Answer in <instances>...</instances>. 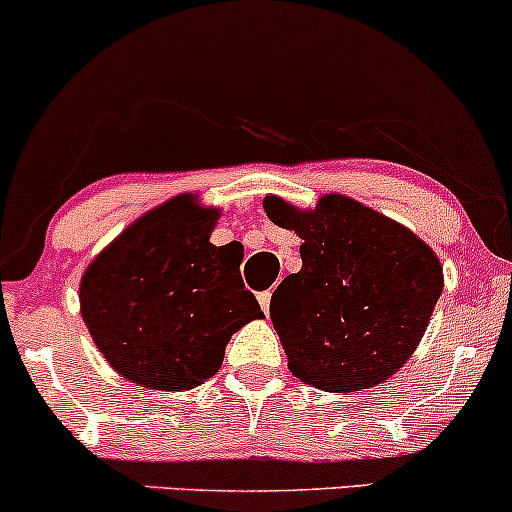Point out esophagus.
<instances>
[{"mask_svg": "<svg viewBox=\"0 0 512 512\" xmlns=\"http://www.w3.org/2000/svg\"><path fill=\"white\" fill-rule=\"evenodd\" d=\"M257 301H260L264 315H269V303H272V293H269V291L260 293V296H257Z\"/></svg>", "mask_w": 512, "mask_h": 512, "instance_id": "1", "label": "esophagus"}]
</instances>
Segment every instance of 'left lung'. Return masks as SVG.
<instances>
[{
  "instance_id": "left-lung-1",
  "label": "left lung",
  "mask_w": 512,
  "mask_h": 512,
  "mask_svg": "<svg viewBox=\"0 0 512 512\" xmlns=\"http://www.w3.org/2000/svg\"><path fill=\"white\" fill-rule=\"evenodd\" d=\"M269 221L303 240L301 272L276 291L272 313L289 370L325 392H358L397 373L424 337L443 293V267L426 240L390 216L330 192L313 209L267 195Z\"/></svg>"
}]
</instances>
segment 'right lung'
Instances as JSON below:
<instances>
[{"label":"right lung","instance_id":"add662e5","mask_svg":"<svg viewBox=\"0 0 512 512\" xmlns=\"http://www.w3.org/2000/svg\"><path fill=\"white\" fill-rule=\"evenodd\" d=\"M219 219V207L185 192L129 223L86 267L81 317L122 378L192 390L221 368L228 339L264 317L240 276L243 248L209 240Z\"/></svg>","mask_w":512,"mask_h":512}]
</instances>
